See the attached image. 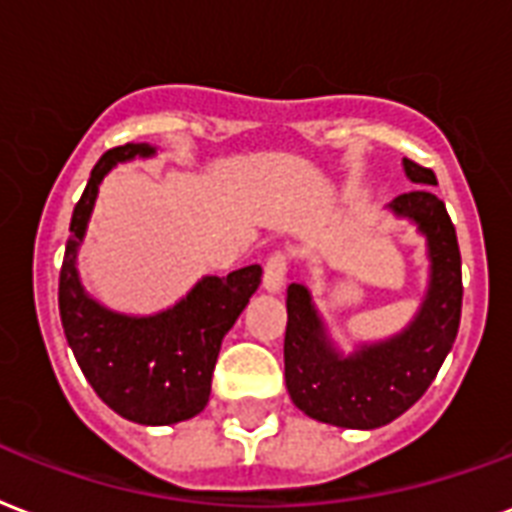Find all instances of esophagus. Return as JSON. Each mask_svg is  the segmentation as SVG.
Masks as SVG:
<instances>
[{
	"label": "esophagus",
	"instance_id": "1",
	"mask_svg": "<svg viewBox=\"0 0 512 512\" xmlns=\"http://www.w3.org/2000/svg\"><path fill=\"white\" fill-rule=\"evenodd\" d=\"M287 271H290V260L284 252H273L265 260V273H263V287L268 292H282L287 284Z\"/></svg>",
	"mask_w": 512,
	"mask_h": 512
}]
</instances>
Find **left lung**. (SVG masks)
I'll return each mask as SVG.
<instances>
[{
  "instance_id": "8db88e82",
  "label": "left lung",
  "mask_w": 512,
  "mask_h": 512,
  "mask_svg": "<svg viewBox=\"0 0 512 512\" xmlns=\"http://www.w3.org/2000/svg\"><path fill=\"white\" fill-rule=\"evenodd\" d=\"M405 177L421 185L397 195L389 212L427 241L429 279L419 311L400 333L343 354L303 284L287 287L284 381L292 403L333 427L376 429L403 416L429 389L456 341L462 317V257L446 204L432 193V169L403 158Z\"/></svg>"
}]
</instances>
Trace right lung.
<instances>
[{
    "label": "right lung",
    "instance_id": "1",
    "mask_svg": "<svg viewBox=\"0 0 512 512\" xmlns=\"http://www.w3.org/2000/svg\"><path fill=\"white\" fill-rule=\"evenodd\" d=\"M155 152L152 144H123L104 152L93 166L69 222L58 311L69 349L93 392L123 419L166 427L206 408L222 338L260 287L263 268L244 265L228 276H204L174 306L147 317L120 314L88 295L77 255L101 182L117 163L152 158Z\"/></svg>",
    "mask_w": 512,
    "mask_h": 512
}]
</instances>
